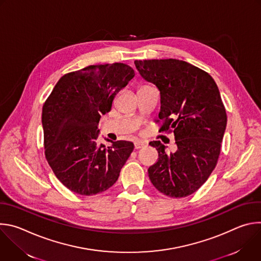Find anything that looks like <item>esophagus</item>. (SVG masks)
<instances>
[{"label": "esophagus", "instance_id": "obj_1", "mask_svg": "<svg viewBox=\"0 0 261 261\" xmlns=\"http://www.w3.org/2000/svg\"><path fill=\"white\" fill-rule=\"evenodd\" d=\"M145 145V143L143 142V141H135L134 142V147H135V150H138V148H141V147H143Z\"/></svg>", "mask_w": 261, "mask_h": 261}]
</instances>
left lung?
<instances>
[{"instance_id":"1","label":"left lung","mask_w":261,"mask_h":261,"mask_svg":"<svg viewBox=\"0 0 261 261\" xmlns=\"http://www.w3.org/2000/svg\"><path fill=\"white\" fill-rule=\"evenodd\" d=\"M134 64L160 91L159 132L173 133L177 146L167 155L159 140L150 142L159 158L148 168V177L166 196H189L206 181L221 153L227 116L219 89L207 72L185 61L136 60Z\"/></svg>"}]
</instances>
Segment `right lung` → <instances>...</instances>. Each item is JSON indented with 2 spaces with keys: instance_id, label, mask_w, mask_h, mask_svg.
<instances>
[{
  "instance_id": "add662e5",
  "label": "right lung",
  "mask_w": 261,
  "mask_h": 261,
  "mask_svg": "<svg viewBox=\"0 0 261 261\" xmlns=\"http://www.w3.org/2000/svg\"><path fill=\"white\" fill-rule=\"evenodd\" d=\"M134 75L123 63L91 65L63 75L44 102L45 158L70 191L91 196L118 180L134 144L108 139L109 146L99 144L97 125Z\"/></svg>"
}]
</instances>
